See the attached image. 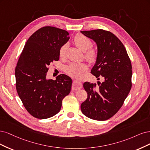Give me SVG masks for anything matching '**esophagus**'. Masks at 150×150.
Masks as SVG:
<instances>
[{"mask_svg": "<svg viewBox=\"0 0 150 150\" xmlns=\"http://www.w3.org/2000/svg\"><path fill=\"white\" fill-rule=\"evenodd\" d=\"M82 83L80 81L78 80H74L72 83V90H77L82 88Z\"/></svg>", "mask_w": 150, "mask_h": 150, "instance_id": "1", "label": "esophagus"}]
</instances>
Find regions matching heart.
Wrapping results in <instances>:
<instances>
[{
	"label": "heart",
	"mask_w": 150,
	"mask_h": 150,
	"mask_svg": "<svg viewBox=\"0 0 150 150\" xmlns=\"http://www.w3.org/2000/svg\"><path fill=\"white\" fill-rule=\"evenodd\" d=\"M74 42L75 45L80 50L85 52V57L89 62H93L96 60L97 57V52L95 49H90L92 45V42L87 37L82 34H77L75 38ZM67 45H62L59 50V55L60 58L65 57L66 55ZM88 69V67L85 64H75L72 63L65 67V72L72 77L79 78L81 76V74Z\"/></svg>",
	"instance_id": "heart-1"
}]
</instances>
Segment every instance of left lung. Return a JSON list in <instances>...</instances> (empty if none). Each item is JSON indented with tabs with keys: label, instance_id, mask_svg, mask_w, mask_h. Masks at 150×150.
<instances>
[{
	"label": "left lung",
	"instance_id": "left-lung-1",
	"mask_svg": "<svg viewBox=\"0 0 150 150\" xmlns=\"http://www.w3.org/2000/svg\"><path fill=\"white\" fill-rule=\"evenodd\" d=\"M97 45V57L91 73L104 81L83 88L88 97L81 104V110L89 118L104 121L118 112L132 88V67L126 49L113 33L102 29L81 31Z\"/></svg>",
	"mask_w": 150,
	"mask_h": 150
}]
</instances>
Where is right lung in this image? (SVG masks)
I'll return each instance as SVG.
<instances>
[{"instance_id": "obj_1", "label": "right lung", "mask_w": 150, "mask_h": 150, "mask_svg": "<svg viewBox=\"0 0 150 150\" xmlns=\"http://www.w3.org/2000/svg\"><path fill=\"white\" fill-rule=\"evenodd\" d=\"M69 32L54 27L39 28L27 41L16 67V89L24 107L33 117L46 119L60 112L62 100L71 90L70 77L61 74L47 79L49 65L59 60L60 47Z\"/></svg>"}]
</instances>
